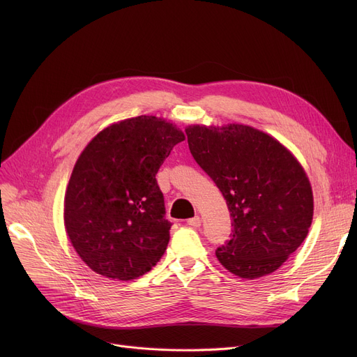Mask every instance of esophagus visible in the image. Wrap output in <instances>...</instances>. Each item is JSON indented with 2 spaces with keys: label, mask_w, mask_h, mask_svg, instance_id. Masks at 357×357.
Instances as JSON below:
<instances>
[{
  "label": "esophagus",
  "mask_w": 357,
  "mask_h": 357,
  "mask_svg": "<svg viewBox=\"0 0 357 357\" xmlns=\"http://www.w3.org/2000/svg\"><path fill=\"white\" fill-rule=\"evenodd\" d=\"M186 222H188V226H191V227H199L201 226V218L198 215H195L194 218H190Z\"/></svg>",
  "instance_id": "esophagus-1"
}]
</instances>
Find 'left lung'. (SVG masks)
I'll return each mask as SVG.
<instances>
[{"instance_id":"8db88e82","label":"left lung","mask_w":357,"mask_h":357,"mask_svg":"<svg viewBox=\"0 0 357 357\" xmlns=\"http://www.w3.org/2000/svg\"><path fill=\"white\" fill-rule=\"evenodd\" d=\"M185 133L194 159L227 201L233 236L215 250L220 264L243 279L279 269L312 222V188L303 165L250 126L191 124Z\"/></svg>"}]
</instances>
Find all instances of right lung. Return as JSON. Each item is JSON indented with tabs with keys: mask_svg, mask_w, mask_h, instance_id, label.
I'll return each instance as SVG.
<instances>
[{
	"mask_svg": "<svg viewBox=\"0 0 357 357\" xmlns=\"http://www.w3.org/2000/svg\"><path fill=\"white\" fill-rule=\"evenodd\" d=\"M183 140L174 123L139 116L107 126L85 146L66 186L63 222L93 272L131 280L160 260L171 222L156 174Z\"/></svg>",
	"mask_w": 357,
	"mask_h": 357,
	"instance_id": "obj_1",
	"label": "right lung"
}]
</instances>
